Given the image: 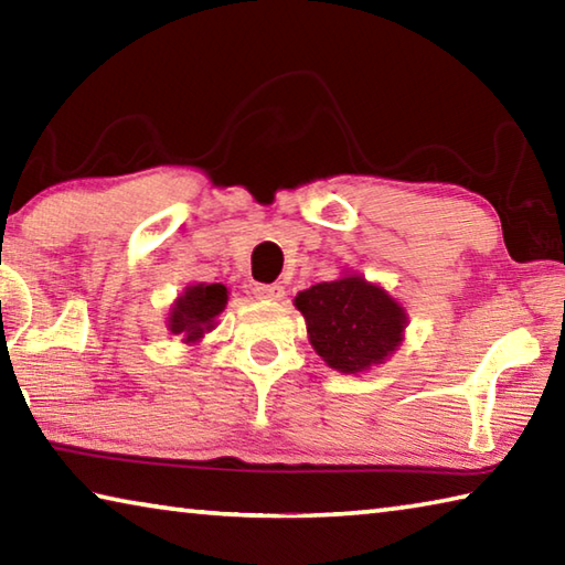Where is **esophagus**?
Here are the masks:
<instances>
[{
    "mask_svg": "<svg viewBox=\"0 0 565 565\" xmlns=\"http://www.w3.org/2000/svg\"><path fill=\"white\" fill-rule=\"evenodd\" d=\"M256 299H266V301H279L284 299V286L281 284H256L254 286Z\"/></svg>",
    "mask_w": 565,
    "mask_h": 565,
    "instance_id": "1",
    "label": "esophagus"
}]
</instances>
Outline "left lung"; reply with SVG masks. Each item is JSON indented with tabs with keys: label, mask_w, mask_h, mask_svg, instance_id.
<instances>
[{
	"label": "left lung",
	"mask_w": 565,
	"mask_h": 565,
	"mask_svg": "<svg viewBox=\"0 0 565 565\" xmlns=\"http://www.w3.org/2000/svg\"><path fill=\"white\" fill-rule=\"evenodd\" d=\"M313 351L341 374L384 363L404 341L406 311L359 274L323 281L296 294Z\"/></svg>",
	"instance_id": "1"
}]
</instances>
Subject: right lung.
<instances>
[{"instance_id": "1", "label": "right lung", "mask_w": 565, "mask_h": 565, "mask_svg": "<svg viewBox=\"0 0 565 565\" xmlns=\"http://www.w3.org/2000/svg\"><path fill=\"white\" fill-rule=\"evenodd\" d=\"M228 291L224 284H191L169 311V331L184 343H196L216 327V317L226 309Z\"/></svg>"}]
</instances>
